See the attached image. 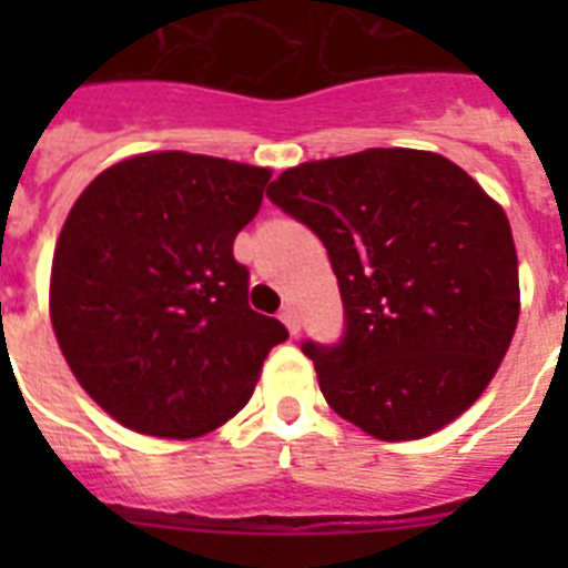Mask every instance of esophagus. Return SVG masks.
<instances>
[{
  "instance_id": "34e87169",
  "label": "esophagus",
  "mask_w": 568,
  "mask_h": 568,
  "mask_svg": "<svg viewBox=\"0 0 568 568\" xmlns=\"http://www.w3.org/2000/svg\"><path fill=\"white\" fill-rule=\"evenodd\" d=\"M280 318H283V324L288 327V333H292V336H297V333H301V315H297V310H294L292 303H285L283 312H280Z\"/></svg>"
}]
</instances>
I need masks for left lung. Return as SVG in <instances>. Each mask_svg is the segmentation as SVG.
<instances>
[{
  "label": "left lung",
  "instance_id": "obj_1",
  "mask_svg": "<svg viewBox=\"0 0 568 568\" xmlns=\"http://www.w3.org/2000/svg\"><path fill=\"white\" fill-rule=\"evenodd\" d=\"M267 196L329 253L342 345L306 342L327 404L374 439H424L493 383L519 324L501 203L430 150L372 146L280 173Z\"/></svg>",
  "mask_w": 568,
  "mask_h": 568
}]
</instances>
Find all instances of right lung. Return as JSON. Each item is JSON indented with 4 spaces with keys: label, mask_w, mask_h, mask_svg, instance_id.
<instances>
[{
    "label": "right lung",
    "mask_w": 568,
    "mask_h": 568,
    "mask_svg": "<svg viewBox=\"0 0 568 568\" xmlns=\"http://www.w3.org/2000/svg\"><path fill=\"white\" fill-rule=\"evenodd\" d=\"M271 168L138 153L79 194L58 235L49 318L79 386L123 427L196 439L247 406L288 338L247 303L232 241Z\"/></svg>",
    "instance_id": "right-lung-1"
}]
</instances>
